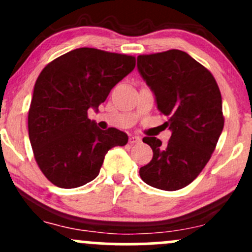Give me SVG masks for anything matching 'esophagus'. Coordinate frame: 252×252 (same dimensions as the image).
Segmentation results:
<instances>
[{
  "mask_svg": "<svg viewBox=\"0 0 252 252\" xmlns=\"http://www.w3.org/2000/svg\"><path fill=\"white\" fill-rule=\"evenodd\" d=\"M140 141H141V139H140L139 136H134V135H131V136L129 137V142H130L131 145L137 144V142H140Z\"/></svg>",
  "mask_w": 252,
  "mask_h": 252,
  "instance_id": "34e87169",
  "label": "esophagus"
}]
</instances>
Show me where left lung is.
Wrapping results in <instances>:
<instances>
[{
  "instance_id": "obj_1",
  "label": "left lung",
  "mask_w": 252,
  "mask_h": 252,
  "mask_svg": "<svg viewBox=\"0 0 252 252\" xmlns=\"http://www.w3.org/2000/svg\"><path fill=\"white\" fill-rule=\"evenodd\" d=\"M137 68L171 130L166 146L157 137L142 139L153 158L140 177L155 189H184L202 173L223 129L219 86L208 68L179 49L139 55Z\"/></svg>"
}]
</instances>
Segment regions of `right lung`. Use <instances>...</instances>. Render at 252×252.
<instances>
[{"label":"right lung","instance_id":"add662e5","mask_svg":"<svg viewBox=\"0 0 252 252\" xmlns=\"http://www.w3.org/2000/svg\"><path fill=\"white\" fill-rule=\"evenodd\" d=\"M135 67V57L78 48L49 63L39 73L29 108V137L37 165L60 189H76L100 173L108 150L128 135L101 130L88 118L111 89Z\"/></svg>","mask_w":252,"mask_h":252}]
</instances>
